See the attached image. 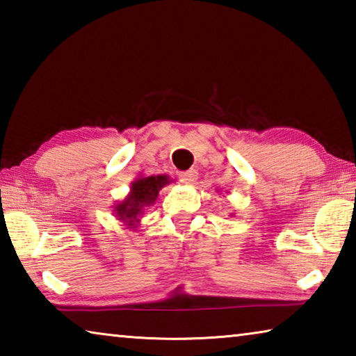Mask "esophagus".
<instances>
[{"mask_svg":"<svg viewBox=\"0 0 356 356\" xmlns=\"http://www.w3.org/2000/svg\"><path fill=\"white\" fill-rule=\"evenodd\" d=\"M196 179H197V171L196 170H188V171H184V172L179 174V180L185 185L195 184Z\"/></svg>","mask_w":356,"mask_h":356,"instance_id":"esophagus-1","label":"esophagus"}]
</instances>
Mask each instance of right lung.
<instances>
[{
  "label": "right lung",
  "mask_w": 356,
  "mask_h": 356,
  "mask_svg": "<svg viewBox=\"0 0 356 356\" xmlns=\"http://www.w3.org/2000/svg\"><path fill=\"white\" fill-rule=\"evenodd\" d=\"M168 184H170V177L165 174L140 177L135 182H131L129 196L124 201H120L118 206H114L118 220L127 225L130 229H135V225L140 221L144 212V207L154 204L156 196H159V191Z\"/></svg>",
  "instance_id": "add662e5"
}]
</instances>
